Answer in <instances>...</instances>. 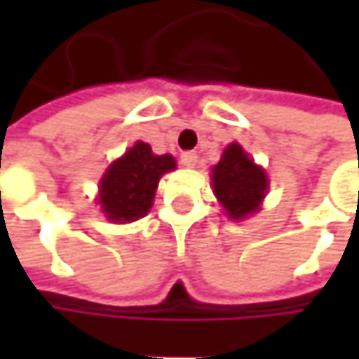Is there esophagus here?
Here are the masks:
<instances>
[{
  "mask_svg": "<svg viewBox=\"0 0 359 359\" xmlns=\"http://www.w3.org/2000/svg\"><path fill=\"white\" fill-rule=\"evenodd\" d=\"M180 164L187 166V168H195V164H197V154H195V151H184V154L180 156Z\"/></svg>",
  "mask_w": 359,
  "mask_h": 359,
  "instance_id": "esophagus-1",
  "label": "esophagus"
}]
</instances>
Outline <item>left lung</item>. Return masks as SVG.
I'll return each mask as SVG.
<instances>
[{
	"mask_svg": "<svg viewBox=\"0 0 359 359\" xmlns=\"http://www.w3.org/2000/svg\"><path fill=\"white\" fill-rule=\"evenodd\" d=\"M214 195L233 220H243L259 210L268 191V177L239 143H231L212 168Z\"/></svg>",
	"mask_w": 359,
	"mask_h": 359,
	"instance_id": "left-lung-1",
	"label": "left lung"
}]
</instances>
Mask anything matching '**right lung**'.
<instances>
[{"label": "right lung", "mask_w": 359, "mask_h": 359, "mask_svg": "<svg viewBox=\"0 0 359 359\" xmlns=\"http://www.w3.org/2000/svg\"><path fill=\"white\" fill-rule=\"evenodd\" d=\"M177 162L170 154L156 156L151 147L137 141L122 158L109 164L100 180L102 212L111 222H135L154 205V195L160 179L175 170Z\"/></svg>", "instance_id": "add662e5"}]
</instances>
